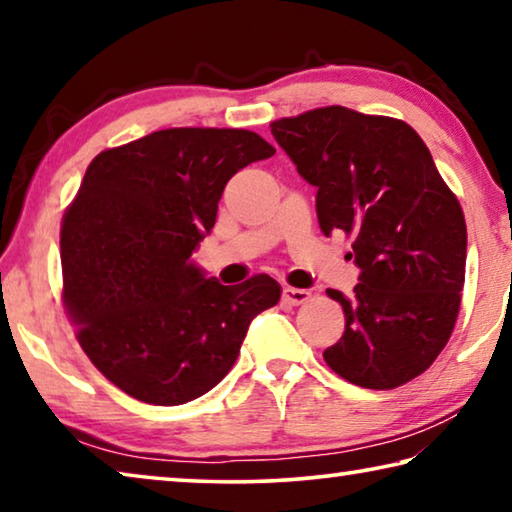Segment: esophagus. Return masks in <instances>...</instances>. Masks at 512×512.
Masks as SVG:
<instances>
[{"label":"esophagus","instance_id":"esophagus-1","mask_svg":"<svg viewBox=\"0 0 512 512\" xmlns=\"http://www.w3.org/2000/svg\"><path fill=\"white\" fill-rule=\"evenodd\" d=\"M311 293L305 291V289H293V287H287L282 291V298L284 302H289V305H302V302L309 300Z\"/></svg>","mask_w":512,"mask_h":512}]
</instances>
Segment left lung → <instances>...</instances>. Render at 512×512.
I'll list each match as a JSON object with an SVG mask.
<instances>
[{
  "label": "left lung",
  "instance_id": "left-lung-1",
  "mask_svg": "<svg viewBox=\"0 0 512 512\" xmlns=\"http://www.w3.org/2000/svg\"><path fill=\"white\" fill-rule=\"evenodd\" d=\"M309 185L320 230L352 237L354 296L325 363L350 384L391 391L427 370L454 332L467 230L427 144L402 119L327 106L271 124Z\"/></svg>",
  "mask_w": 512,
  "mask_h": 512
}]
</instances>
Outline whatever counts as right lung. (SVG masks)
I'll return each mask as SVG.
<instances>
[{
	"label": "right lung",
	"mask_w": 512,
	"mask_h": 512,
	"mask_svg": "<svg viewBox=\"0 0 512 512\" xmlns=\"http://www.w3.org/2000/svg\"><path fill=\"white\" fill-rule=\"evenodd\" d=\"M273 153L244 128H167L90 162L60 228L63 302L83 352L126 395L155 406L205 395L250 320L280 302L271 275L223 287L189 262L228 180Z\"/></svg>",
	"instance_id": "add662e5"
}]
</instances>
